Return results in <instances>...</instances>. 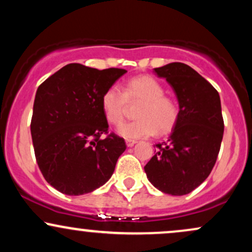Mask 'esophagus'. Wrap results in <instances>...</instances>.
<instances>
[{
  "label": "esophagus",
  "mask_w": 252,
  "mask_h": 252,
  "mask_svg": "<svg viewBox=\"0 0 252 252\" xmlns=\"http://www.w3.org/2000/svg\"><path fill=\"white\" fill-rule=\"evenodd\" d=\"M126 147H132L136 143V141H134V140H126Z\"/></svg>",
  "instance_id": "34e87169"
}]
</instances>
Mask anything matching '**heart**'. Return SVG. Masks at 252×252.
Listing matches in <instances>:
<instances>
[{
  "mask_svg": "<svg viewBox=\"0 0 252 252\" xmlns=\"http://www.w3.org/2000/svg\"><path fill=\"white\" fill-rule=\"evenodd\" d=\"M128 102H141L131 122L121 124L117 132L128 140L149 137L158 132L167 134L175 126L179 116L178 104L164 94L163 85L152 76H137L123 85L109 86L100 97L104 117L109 123L120 124L126 115Z\"/></svg>",
  "mask_w": 252,
  "mask_h": 252,
  "instance_id": "obj_1",
  "label": "heart"
}]
</instances>
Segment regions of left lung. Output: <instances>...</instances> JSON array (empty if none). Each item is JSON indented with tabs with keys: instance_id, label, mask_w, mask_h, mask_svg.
Masks as SVG:
<instances>
[{
	"instance_id": "left-lung-1",
	"label": "left lung",
	"mask_w": 252,
	"mask_h": 252,
	"mask_svg": "<svg viewBox=\"0 0 252 252\" xmlns=\"http://www.w3.org/2000/svg\"><path fill=\"white\" fill-rule=\"evenodd\" d=\"M174 90L179 116L168 140L144 166L147 178L161 192L189 194L206 180L218 158L224 134L218 91L182 63L154 68Z\"/></svg>"
}]
</instances>
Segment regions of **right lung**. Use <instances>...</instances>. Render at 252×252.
I'll return each instance as SVG.
<instances>
[{
  "instance_id": "obj_1",
  "label": "right lung",
  "mask_w": 252,
  "mask_h": 252,
  "mask_svg": "<svg viewBox=\"0 0 252 252\" xmlns=\"http://www.w3.org/2000/svg\"><path fill=\"white\" fill-rule=\"evenodd\" d=\"M123 68L68 63L36 90L31 134L36 162L46 181L67 195H82L111 178L126 146L108 134L100 97L126 73Z\"/></svg>"
}]
</instances>
